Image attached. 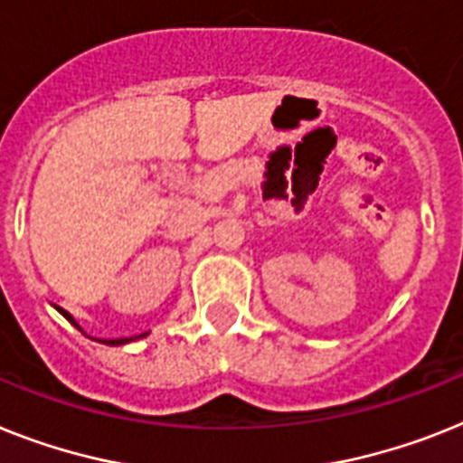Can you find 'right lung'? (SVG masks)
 I'll use <instances>...</instances> for the list:
<instances>
[{
	"instance_id": "right-lung-1",
	"label": "right lung",
	"mask_w": 463,
	"mask_h": 463,
	"mask_svg": "<svg viewBox=\"0 0 463 463\" xmlns=\"http://www.w3.org/2000/svg\"><path fill=\"white\" fill-rule=\"evenodd\" d=\"M59 312H61V315H63V317H66L68 322H71V324H75V319H72V317L68 315L66 309H61V307H59ZM75 326H78V324H75ZM78 328H80V326H78ZM141 335H146V334H141ZM141 335H135V338H141ZM135 338H116V341H101V343H106V345H122V343H129V341H135Z\"/></svg>"
}]
</instances>
